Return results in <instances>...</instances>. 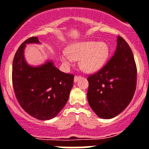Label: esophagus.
<instances>
[{
  "mask_svg": "<svg viewBox=\"0 0 149 149\" xmlns=\"http://www.w3.org/2000/svg\"><path fill=\"white\" fill-rule=\"evenodd\" d=\"M81 78V76H78V75H76V76H74V82H77L79 79Z\"/></svg>",
  "mask_w": 149,
  "mask_h": 149,
  "instance_id": "1",
  "label": "esophagus"
}]
</instances>
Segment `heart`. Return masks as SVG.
I'll use <instances>...</instances> for the list:
<instances>
[{"mask_svg": "<svg viewBox=\"0 0 149 149\" xmlns=\"http://www.w3.org/2000/svg\"><path fill=\"white\" fill-rule=\"evenodd\" d=\"M109 47L104 42H81L71 45L68 52L63 51L60 58L63 64L70 66L73 59H79V67L84 72L92 73L104 65L108 58Z\"/></svg>", "mask_w": 149, "mask_h": 149, "instance_id": "heart-1", "label": "heart"}]
</instances>
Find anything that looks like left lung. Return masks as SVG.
<instances>
[{
	"label": "left lung",
	"instance_id": "left-lung-1",
	"mask_svg": "<svg viewBox=\"0 0 149 149\" xmlns=\"http://www.w3.org/2000/svg\"><path fill=\"white\" fill-rule=\"evenodd\" d=\"M136 73L131 49L118 35L115 54L99 71L88 77V100L97 116L109 119L125 110L135 93Z\"/></svg>",
	"mask_w": 149,
	"mask_h": 149
}]
</instances>
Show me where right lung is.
<instances>
[{
	"instance_id": "obj_1",
	"label": "right lung",
	"mask_w": 149,
	"mask_h": 149,
	"mask_svg": "<svg viewBox=\"0 0 149 149\" xmlns=\"http://www.w3.org/2000/svg\"><path fill=\"white\" fill-rule=\"evenodd\" d=\"M39 42L37 37H30L16 51L13 63V85L15 97L27 113L37 119L49 120L67 103L74 75L61 72L52 61L37 67L28 65L23 54L25 45Z\"/></svg>"
}]
</instances>
